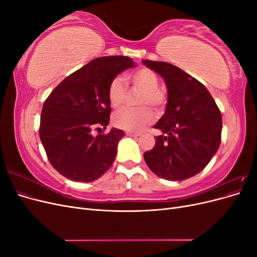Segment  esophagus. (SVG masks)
Segmentation results:
<instances>
[{
  "mask_svg": "<svg viewBox=\"0 0 257 257\" xmlns=\"http://www.w3.org/2000/svg\"><path fill=\"white\" fill-rule=\"evenodd\" d=\"M126 135L127 136H131V137H138V136H141V135H139V134H136V133H126Z\"/></svg>",
  "mask_w": 257,
  "mask_h": 257,
  "instance_id": "1",
  "label": "esophagus"
}]
</instances>
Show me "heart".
Returning a JSON list of instances; mask_svg holds the SVG:
<instances>
[{
	"label": "heart",
	"mask_w": 257,
	"mask_h": 257,
	"mask_svg": "<svg viewBox=\"0 0 257 257\" xmlns=\"http://www.w3.org/2000/svg\"><path fill=\"white\" fill-rule=\"evenodd\" d=\"M127 79L137 89L143 90L139 97V105H151L160 108L165 103L164 92L159 89V76L150 68H141L127 75ZM108 100L112 108L120 107L127 95V87L121 77H115L108 85ZM154 120V113L149 107L143 106L139 108H123L114 112L112 122L116 127L133 132L144 131Z\"/></svg>",
	"instance_id": "1"
}]
</instances>
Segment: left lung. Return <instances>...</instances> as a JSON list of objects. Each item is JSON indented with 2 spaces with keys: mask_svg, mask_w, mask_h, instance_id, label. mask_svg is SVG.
Listing matches in <instances>:
<instances>
[{
  "mask_svg": "<svg viewBox=\"0 0 257 257\" xmlns=\"http://www.w3.org/2000/svg\"><path fill=\"white\" fill-rule=\"evenodd\" d=\"M158 73L167 88V104L154 128L153 149L144 153L152 172L162 179L181 181L199 174L221 144L222 115L203 83L166 62L144 60Z\"/></svg>",
  "mask_w": 257,
  "mask_h": 257,
  "instance_id": "8db88e82",
  "label": "left lung"
}]
</instances>
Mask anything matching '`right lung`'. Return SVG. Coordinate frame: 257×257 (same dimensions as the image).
I'll list each match as a JSON object with an SVG mask.
<instances>
[{
  "mask_svg": "<svg viewBox=\"0 0 257 257\" xmlns=\"http://www.w3.org/2000/svg\"><path fill=\"white\" fill-rule=\"evenodd\" d=\"M128 57H100L61 81L45 100L40 137L52 167L73 181L92 182L114 162L123 131L97 136L92 131L109 123L108 85L116 75L134 67Z\"/></svg>",
  "mask_w": 257,
  "mask_h": 257,
  "instance_id": "1",
  "label": "right lung"
}]
</instances>
